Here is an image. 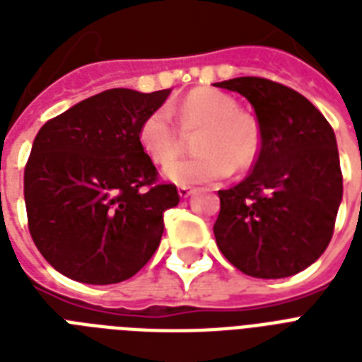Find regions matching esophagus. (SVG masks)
I'll list each match as a JSON object with an SVG mask.
<instances>
[{
    "instance_id": "obj_1",
    "label": "esophagus",
    "mask_w": 362,
    "mask_h": 362,
    "mask_svg": "<svg viewBox=\"0 0 362 362\" xmlns=\"http://www.w3.org/2000/svg\"><path fill=\"white\" fill-rule=\"evenodd\" d=\"M178 195H180V199H187L189 195H193V187L180 186L178 187Z\"/></svg>"
}]
</instances>
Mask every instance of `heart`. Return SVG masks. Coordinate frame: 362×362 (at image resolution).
Instances as JSON below:
<instances>
[{
	"label": "heart",
	"instance_id": "1",
	"mask_svg": "<svg viewBox=\"0 0 362 362\" xmlns=\"http://www.w3.org/2000/svg\"><path fill=\"white\" fill-rule=\"evenodd\" d=\"M178 120L186 131L201 129L195 139L197 158L170 165L182 150L178 129L167 109H158L142 120L139 142L156 165H170L165 176L175 184L192 186L216 182L235 169H247L259 152V129L255 122L238 112L231 95L210 88H197L178 107Z\"/></svg>",
	"mask_w": 362,
	"mask_h": 362
}]
</instances>
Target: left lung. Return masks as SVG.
<instances>
[{"instance_id":"left-lung-1","label":"left lung","mask_w":362,"mask_h":362,"mask_svg":"<svg viewBox=\"0 0 362 362\" xmlns=\"http://www.w3.org/2000/svg\"><path fill=\"white\" fill-rule=\"evenodd\" d=\"M252 103L259 153L252 173L220 189L216 244L240 272L287 278L320 259L342 201L337 136L325 116L291 88L261 76L216 82Z\"/></svg>"}]
</instances>
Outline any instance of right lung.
I'll use <instances>...</instances> for the list:
<instances>
[{
	"mask_svg": "<svg viewBox=\"0 0 362 362\" xmlns=\"http://www.w3.org/2000/svg\"><path fill=\"white\" fill-rule=\"evenodd\" d=\"M170 90L112 88L48 120L24 169L31 238L71 280L109 286L135 276L180 201L139 142V127Z\"/></svg>",
	"mask_w": 362,
	"mask_h": 362,
	"instance_id": "obj_1",
	"label": "right lung"
}]
</instances>
